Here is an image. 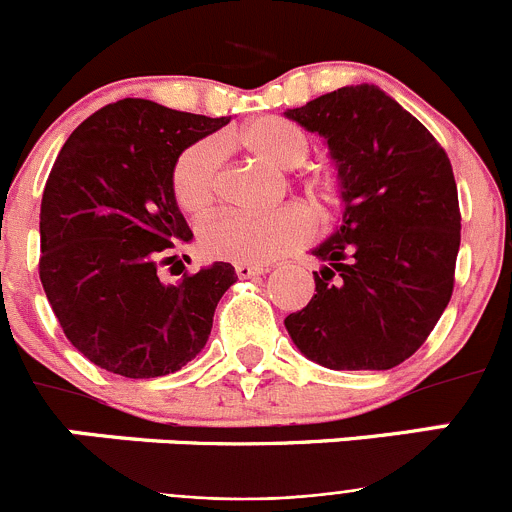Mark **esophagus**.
I'll return each instance as SVG.
<instances>
[{"label":"esophagus","mask_w":512,"mask_h":512,"mask_svg":"<svg viewBox=\"0 0 512 512\" xmlns=\"http://www.w3.org/2000/svg\"><path fill=\"white\" fill-rule=\"evenodd\" d=\"M266 266L264 264H235V274L241 279H251V277H259V274H264Z\"/></svg>","instance_id":"34e87169"}]
</instances>
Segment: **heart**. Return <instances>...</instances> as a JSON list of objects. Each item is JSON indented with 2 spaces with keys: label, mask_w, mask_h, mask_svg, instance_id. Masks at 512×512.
I'll list each match as a JSON object with an SVG mask.
<instances>
[{
  "label": "heart",
  "mask_w": 512,
  "mask_h": 512,
  "mask_svg": "<svg viewBox=\"0 0 512 512\" xmlns=\"http://www.w3.org/2000/svg\"><path fill=\"white\" fill-rule=\"evenodd\" d=\"M233 140L251 156L279 171L295 169L310 153V135L297 122L264 115L246 122ZM220 174V146L215 140H197L184 148L171 169V194L184 215L200 220L212 210ZM307 205L320 217L341 205V179L333 166H315L300 176ZM312 220L300 205H284L269 212H220L200 228V248L210 259L264 264L305 246Z\"/></svg>",
  "instance_id": "b5f03b06"
}]
</instances>
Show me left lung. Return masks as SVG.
Instances as JSON below:
<instances>
[{
    "instance_id": "8db88e82",
    "label": "left lung",
    "mask_w": 512,
    "mask_h": 512,
    "mask_svg": "<svg viewBox=\"0 0 512 512\" xmlns=\"http://www.w3.org/2000/svg\"><path fill=\"white\" fill-rule=\"evenodd\" d=\"M328 140L343 223L315 248L325 266L284 318L310 361L336 372L392 369L431 336L454 292L461 241L454 171L423 122L374 84L287 110Z\"/></svg>"
}]
</instances>
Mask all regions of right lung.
<instances>
[{
  "instance_id": "obj_1",
  "label": "right lung",
  "mask_w": 512,
  "mask_h": 512,
  "mask_svg": "<svg viewBox=\"0 0 512 512\" xmlns=\"http://www.w3.org/2000/svg\"><path fill=\"white\" fill-rule=\"evenodd\" d=\"M230 117L120 99L69 135L40 202V282L63 333L92 364L128 379L179 372L205 348L235 269L215 261L182 282L158 269L192 241L171 194L179 153Z\"/></svg>"
}]
</instances>
